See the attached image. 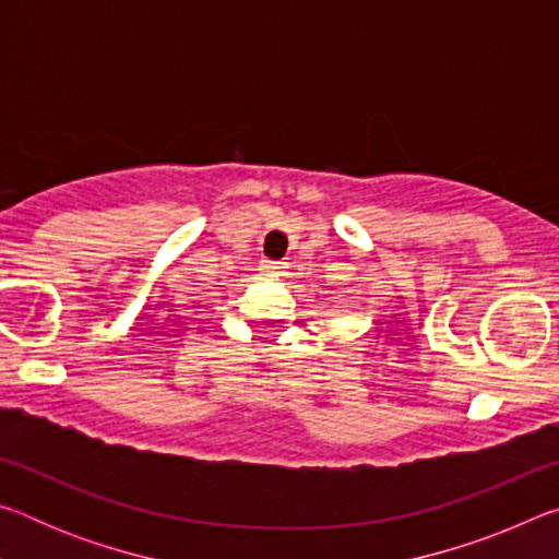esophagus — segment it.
I'll list each match as a JSON object with an SVG mask.
<instances>
[{
    "label": "esophagus",
    "instance_id": "34e87169",
    "mask_svg": "<svg viewBox=\"0 0 559 559\" xmlns=\"http://www.w3.org/2000/svg\"><path fill=\"white\" fill-rule=\"evenodd\" d=\"M286 263H278V261H263L261 263V271L263 276H286Z\"/></svg>",
    "mask_w": 559,
    "mask_h": 559
}]
</instances>
